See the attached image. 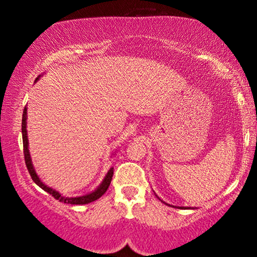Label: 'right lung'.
I'll return each mask as SVG.
<instances>
[{
    "mask_svg": "<svg viewBox=\"0 0 257 257\" xmlns=\"http://www.w3.org/2000/svg\"><path fill=\"white\" fill-rule=\"evenodd\" d=\"M22 134H23V149H24L25 164H26V168H28L29 173H30L31 179L34 180L35 184L40 186V187L42 188V190L46 191V192H48L49 194H51V196L54 197L55 199H58L59 202L66 203V204H88V203H91V202H94V200L99 199L100 197H101L102 194H104L106 191H107L108 186H110V184H111L112 176H113V168H111V169L108 170L107 175H106V178L104 179V181H102V184L100 185V187L98 188V190H95V191H94V192H91L89 194H85V196L73 197V198H69V197H63L60 193H58L57 191L52 190L51 187H47V186L44 185L40 179H38L37 174L35 173L34 167H32V164H31L30 153H29V149H28V137H26V107L24 108V112H23Z\"/></svg>",
    "mask_w": 257,
    "mask_h": 257,
    "instance_id": "1",
    "label": "right lung"
}]
</instances>
